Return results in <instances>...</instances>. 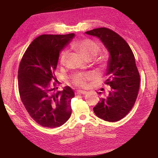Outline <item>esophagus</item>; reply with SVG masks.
Listing matches in <instances>:
<instances>
[{"mask_svg":"<svg viewBox=\"0 0 158 158\" xmlns=\"http://www.w3.org/2000/svg\"><path fill=\"white\" fill-rule=\"evenodd\" d=\"M76 94H82V95H83V94H87V91H85V90H77V91H76Z\"/></svg>","mask_w":158,"mask_h":158,"instance_id":"obj_1","label":"esophagus"}]
</instances>
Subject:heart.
Instances as JSON below:
<instances>
[{
    "mask_svg": "<svg viewBox=\"0 0 158 158\" xmlns=\"http://www.w3.org/2000/svg\"><path fill=\"white\" fill-rule=\"evenodd\" d=\"M73 47L79 52V53L87 59H94L100 52V47L96 43L90 40H81L75 42L73 44ZM68 50L63 49L60 54L59 61L61 64H63L65 62ZM91 75L79 73L77 74L73 78V83L78 87H85L87 84V81L91 78Z\"/></svg>",
    "mask_w": 158,
    "mask_h": 158,
    "instance_id": "b5f03b06",
    "label": "heart"
}]
</instances>
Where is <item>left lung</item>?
Segmentation results:
<instances>
[{"label":"left lung","instance_id":"1","mask_svg":"<svg viewBox=\"0 0 158 158\" xmlns=\"http://www.w3.org/2000/svg\"><path fill=\"white\" fill-rule=\"evenodd\" d=\"M85 34L99 39L109 52L105 83L111 90L94 111L101 119L117 122L132 109L139 91L140 77L135 56L126 41L111 29L98 28Z\"/></svg>","mask_w":158,"mask_h":158}]
</instances>
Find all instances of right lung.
<instances>
[{
	"label": "right lung",
	"instance_id": "add662e5",
	"mask_svg": "<svg viewBox=\"0 0 158 158\" xmlns=\"http://www.w3.org/2000/svg\"><path fill=\"white\" fill-rule=\"evenodd\" d=\"M75 37L43 34L36 37L26 50L18 72V84L23 104L31 117L41 126L55 128L64 124L71 116L72 88L62 91L51 88L60 52ZM55 86V83H54Z\"/></svg>",
	"mask_w": 158,
	"mask_h": 158
}]
</instances>
